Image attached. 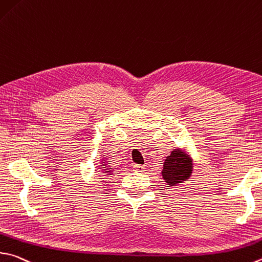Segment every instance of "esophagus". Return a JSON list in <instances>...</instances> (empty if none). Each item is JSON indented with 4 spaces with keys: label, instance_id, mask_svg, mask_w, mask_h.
Segmentation results:
<instances>
[{
    "label": "esophagus",
    "instance_id": "34e87169",
    "mask_svg": "<svg viewBox=\"0 0 262 262\" xmlns=\"http://www.w3.org/2000/svg\"><path fill=\"white\" fill-rule=\"evenodd\" d=\"M145 168H144V166H142V165H134V170H136V172H143Z\"/></svg>",
    "mask_w": 262,
    "mask_h": 262
}]
</instances>
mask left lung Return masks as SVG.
<instances>
[{"label": "left lung", "mask_w": 262, "mask_h": 262, "mask_svg": "<svg viewBox=\"0 0 262 262\" xmlns=\"http://www.w3.org/2000/svg\"><path fill=\"white\" fill-rule=\"evenodd\" d=\"M193 170V160L188 152V147H177L166 157L161 170L165 183L168 187H177L187 182Z\"/></svg>", "instance_id": "left-lung-1"}]
</instances>
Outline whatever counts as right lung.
I'll use <instances>...</instances> for the list:
<instances>
[{
    "instance_id": "obj_1",
    "label": "right lung",
    "mask_w": 262,
    "mask_h": 262,
    "mask_svg": "<svg viewBox=\"0 0 262 262\" xmlns=\"http://www.w3.org/2000/svg\"><path fill=\"white\" fill-rule=\"evenodd\" d=\"M99 164V169H101V173H103L104 175H106V177H110V175H112L113 170H115V168H112L110 165H108V161L107 159L104 157V158H101L98 161Z\"/></svg>"
}]
</instances>
